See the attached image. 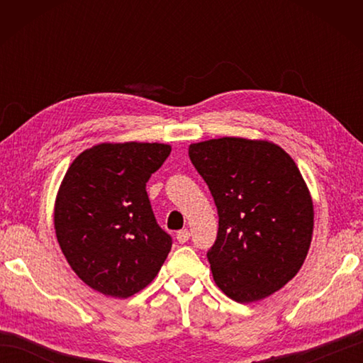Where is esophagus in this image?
I'll return each mask as SVG.
<instances>
[{"label":"esophagus","instance_id":"obj_1","mask_svg":"<svg viewBox=\"0 0 363 363\" xmlns=\"http://www.w3.org/2000/svg\"><path fill=\"white\" fill-rule=\"evenodd\" d=\"M176 238H177V242L179 243H186L189 238H190V233H189V229H181V230H177L176 233Z\"/></svg>","mask_w":363,"mask_h":363}]
</instances>
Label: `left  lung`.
<instances>
[{
  "instance_id": "8db88e82",
  "label": "left lung",
  "mask_w": 363,
  "mask_h": 363,
  "mask_svg": "<svg viewBox=\"0 0 363 363\" xmlns=\"http://www.w3.org/2000/svg\"><path fill=\"white\" fill-rule=\"evenodd\" d=\"M189 156L218 211L207 252L217 287L242 304L273 295L303 267L313 234V201L295 160L243 137L191 143Z\"/></svg>"
}]
</instances>
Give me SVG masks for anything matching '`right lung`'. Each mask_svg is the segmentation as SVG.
Wrapping results in <instances>:
<instances>
[{
    "mask_svg": "<svg viewBox=\"0 0 363 363\" xmlns=\"http://www.w3.org/2000/svg\"><path fill=\"white\" fill-rule=\"evenodd\" d=\"M172 152L167 143L104 142L84 150L60 182L54 230L82 282L126 299L157 276L172 238L156 223L146 182Z\"/></svg>",
    "mask_w": 363,
    "mask_h": 363,
    "instance_id": "obj_1",
    "label": "right lung"
}]
</instances>
